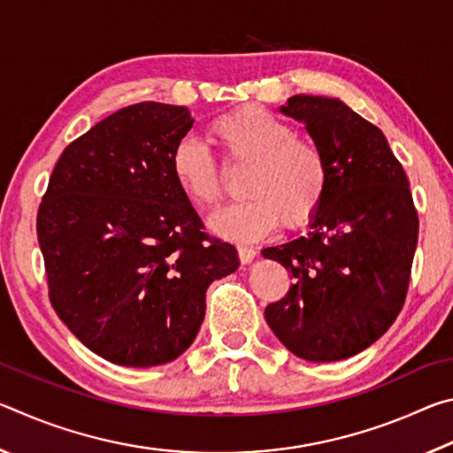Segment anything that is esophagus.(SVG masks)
Masks as SVG:
<instances>
[{
  "label": "esophagus",
  "instance_id": "esophagus-1",
  "mask_svg": "<svg viewBox=\"0 0 453 453\" xmlns=\"http://www.w3.org/2000/svg\"><path fill=\"white\" fill-rule=\"evenodd\" d=\"M237 257H240L242 264H250L256 257V250L250 248V245H237Z\"/></svg>",
  "mask_w": 453,
  "mask_h": 453
}]
</instances>
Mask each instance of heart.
<instances>
[{
  "instance_id": "1",
  "label": "heart",
  "mask_w": 453,
  "mask_h": 453,
  "mask_svg": "<svg viewBox=\"0 0 453 453\" xmlns=\"http://www.w3.org/2000/svg\"><path fill=\"white\" fill-rule=\"evenodd\" d=\"M210 135L227 164H248L245 199L210 218L213 232L237 242L259 240L278 227H302L318 216L329 188L324 150L296 135L286 121L248 105L211 121ZM172 180L196 208H213L224 194L216 159L196 137H183L170 156Z\"/></svg>"
}]
</instances>
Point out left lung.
<instances>
[{"instance_id": "1", "label": "left lung", "mask_w": 453, "mask_h": 453, "mask_svg": "<svg viewBox=\"0 0 453 453\" xmlns=\"http://www.w3.org/2000/svg\"><path fill=\"white\" fill-rule=\"evenodd\" d=\"M280 110L324 150L329 188L308 234L262 251L294 278L265 321L297 357L340 362L370 348L402 311L418 211L380 127L335 97L300 94Z\"/></svg>"}]
</instances>
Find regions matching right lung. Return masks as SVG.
<instances>
[{
    "instance_id": "add662e5",
    "label": "right lung",
    "mask_w": 453,
    "mask_h": 453,
    "mask_svg": "<svg viewBox=\"0 0 453 453\" xmlns=\"http://www.w3.org/2000/svg\"><path fill=\"white\" fill-rule=\"evenodd\" d=\"M191 126L183 105L142 102L111 113L64 150L40 203L53 310L111 364L180 357L202 326L210 283L240 265L172 180V150Z\"/></svg>"
}]
</instances>
